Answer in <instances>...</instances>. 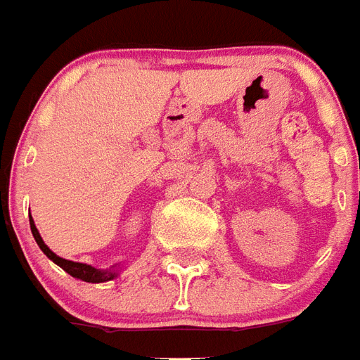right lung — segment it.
Returning a JSON list of instances; mask_svg holds the SVG:
<instances>
[{
  "mask_svg": "<svg viewBox=\"0 0 360 360\" xmlns=\"http://www.w3.org/2000/svg\"><path fill=\"white\" fill-rule=\"evenodd\" d=\"M30 228H32L34 239H36V243L39 245V248H41L43 254L47 256L49 260L55 262L56 266H60L64 271L70 273L75 279L85 281V283H106V281H112L113 277H117V271H113V269H110V271H108V269H96V267L89 266V264H79V262H72L66 260V258H60V256H56V254L43 243L41 235L37 231L36 224L32 220V216H30Z\"/></svg>",
  "mask_w": 360,
  "mask_h": 360,
  "instance_id": "obj_1",
  "label": "right lung"
}]
</instances>
